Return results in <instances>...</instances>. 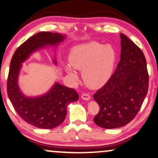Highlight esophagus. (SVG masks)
<instances>
[{
	"label": "esophagus",
	"instance_id": "esophagus-1",
	"mask_svg": "<svg viewBox=\"0 0 158 158\" xmlns=\"http://www.w3.org/2000/svg\"><path fill=\"white\" fill-rule=\"evenodd\" d=\"M81 98H82V99L88 101V100H90V94H87V93H83V94H81Z\"/></svg>",
	"mask_w": 158,
	"mask_h": 158
}]
</instances>
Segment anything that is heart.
<instances>
[{
  "label": "heart",
  "mask_w": 158,
  "mask_h": 158,
  "mask_svg": "<svg viewBox=\"0 0 158 158\" xmlns=\"http://www.w3.org/2000/svg\"><path fill=\"white\" fill-rule=\"evenodd\" d=\"M115 55L110 45L98 43H90L75 47L69 56L71 66L82 70L83 80L87 86L99 87L105 84L113 73ZM67 71L72 77L76 79L77 75L68 66Z\"/></svg>",
  "instance_id": "obj_1"
}]
</instances>
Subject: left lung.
Instances as JSON below:
<instances>
[{"instance_id":"1","label":"left lung","mask_w":158,"mask_h":158,"mask_svg":"<svg viewBox=\"0 0 158 158\" xmlns=\"http://www.w3.org/2000/svg\"><path fill=\"white\" fill-rule=\"evenodd\" d=\"M121 60L109 80L94 95L99 105L94 122L104 129L122 127L136 116L149 88L143 51L121 34Z\"/></svg>"}]
</instances>
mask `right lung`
<instances>
[{"label":"right lung","mask_w":158,"mask_h":158,"mask_svg":"<svg viewBox=\"0 0 158 158\" xmlns=\"http://www.w3.org/2000/svg\"><path fill=\"white\" fill-rule=\"evenodd\" d=\"M64 39L58 33L39 32L20 45L11 60L6 87L9 98L23 120L38 128L53 129L63 122L68 104L79 99V95L74 89L56 83L44 96L26 97L18 86L19 71L22 62L32 52L47 45H57Z\"/></svg>","instance_id":"1"}]
</instances>
